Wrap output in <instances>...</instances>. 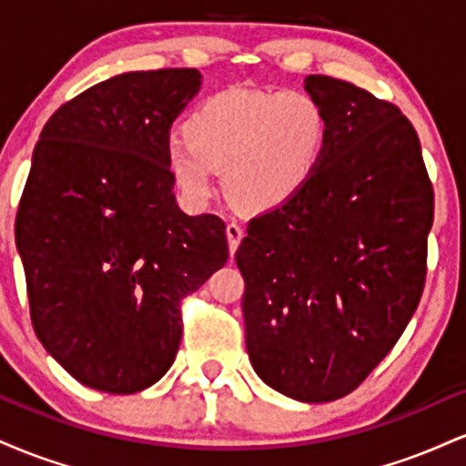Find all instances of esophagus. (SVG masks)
Here are the masks:
<instances>
[{"label": "esophagus", "instance_id": "1", "mask_svg": "<svg viewBox=\"0 0 466 466\" xmlns=\"http://www.w3.org/2000/svg\"><path fill=\"white\" fill-rule=\"evenodd\" d=\"M226 237H228V248H229V254L234 256V251L238 249L240 240H243L245 237V229L237 226V223H229V226L226 228Z\"/></svg>", "mask_w": 466, "mask_h": 466}]
</instances>
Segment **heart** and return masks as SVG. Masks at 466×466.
<instances>
[{
	"mask_svg": "<svg viewBox=\"0 0 466 466\" xmlns=\"http://www.w3.org/2000/svg\"><path fill=\"white\" fill-rule=\"evenodd\" d=\"M184 140L164 148L170 181L190 206H206L226 170L238 208L267 212L287 206L311 184L330 137L318 98L300 89H228L195 106Z\"/></svg>",
	"mask_w": 466,
	"mask_h": 466,
	"instance_id": "b5f03b06",
	"label": "heart"
}]
</instances>
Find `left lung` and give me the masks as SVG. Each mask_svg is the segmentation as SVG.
I'll return each mask as SVG.
<instances>
[{"mask_svg": "<svg viewBox=\"0 0 466 466\" xmlns=\"http://www.w3.org/2000/svg\"><path fill=\"white\" fill-rule=\"evenodd\" d=\"M304 89L329 114V148L296 199L251 218L237 265L256 374L329 403L360 386L419 307L434 190L397 106L318 74Z\"/></svg>", "mask_w": 466, "mask_h": 466, "instance_id": "1", "label": "left lung"}]
</instances>
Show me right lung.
I'll return each instance as SVG.
<instances>
[{
    "instance_id": "right-lung-1",
    "label": "right lung",
    "mask_w": 466,
    "mask_h": 466,
    "mask_svg": "<svg viewBox=\"0 0 466 466\" xmlns=\"http://www.w3.org/2000/svg\"><path fill=\"white\" fill-rule=\"evenodd\" d=\"M195 67L127 72L47 120L15 240L44 349L83 386L133 394L168 372L179 302L228 260L218 217L175 201L164 148L199 94Z\"/></svg>"
}]
</instances>
